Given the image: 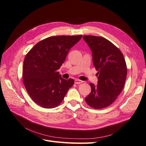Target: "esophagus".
<instances>
[{
  "label": "esophagus",
  "instance_id": "1",
  "mask_svg": "<svg viewBox=\"0 0 146 146\" xmlns=\"http://www.w3.org/2000/svg\"><path fill=\"white\" fill-rule=\"evenodd\" d=\"M83 82L82 81V80H78V79H76L75 80V84H81V83H82Z\"/></svg>",
  "mask_w": 146,
  "mask_h": 146
}]
</instances>
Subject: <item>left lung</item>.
I'll list each match as a JSON object with an SVG mask.
<instances>
[{"instance_id":"1","label":"left lung","mask_w":146,"mask_h":146,"mask_svg":"<svg viewBox=\"0 0 146 146\" xmlns=\"http://www.w3.org/2000/svg\"><path fill=\"white\" fill-rule=\"evenodd\" d=\"M92 52L93 63L98 71V85L90 83L92 90L85 101L95 109L112 104L124 86L127 74L124 57L113 43L103 37L84 36Z\"/></svg>"}]
</instances>
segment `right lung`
I'll return each instance as SVG.
<instances>
[{
    "label": "right lung",
    "mask_w": 146,
    "mask_h": 146,
    "mask_svg": "<svg viewBox=\"0 0 146 146\" xmlns=\"http://www.w3.org/2000/svg\"><path fill=\"white\" fill-rule=\"evenodd\" d=\"M82 37H49L37 43L27 52L23 64V83L30 97L39 106L56 107L73 85L74 80L63 79L58 70L70 49Z\"/></svg>",
    "instance_id": "obj_1"
}]
</instances>
